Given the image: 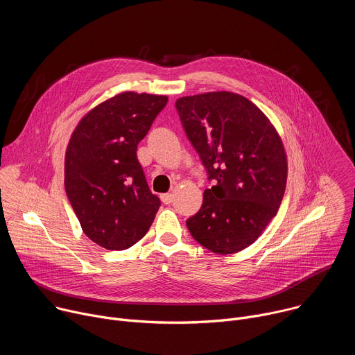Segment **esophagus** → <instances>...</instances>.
Masks as SVG:
<instances>
[{"instance_id":"1","label":"esophagus","mask_w":355,"mask_h":355,"mask_svg":"<svg viewBox=\"0 0 355 355\" xmlns=\"http://www.w3.org/2000/svg\"><path fill=\"white\" fill-rule=\"evenodd\" d=\"M162 200H163V204H166V205H170L171 202H173V193H162Z\"/></svg>"}]
</instances>
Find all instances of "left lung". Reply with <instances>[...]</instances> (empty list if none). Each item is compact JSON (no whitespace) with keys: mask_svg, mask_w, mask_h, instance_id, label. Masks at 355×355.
Masks as SVG:
<instances>
[{"mask_svg":"<svg viewBox=\"0 0 355 355\" xmlns=\"http://www.w3.org/2000/svg\"><path fill=\"white\" fill-rule=\"evenodd\" d=\"M175 108L214 182L187 227L216 254L237 252L259 239L279 209L288 171L281 137L268 118L239 94L182 96Z\"/></svg>","mask_w":355,"mask_h":355,"instance_id":"1","label":"left lung"}]
</instances>
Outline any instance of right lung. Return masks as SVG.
Wrapping results in <instances>:
<instances>
[{
  "mask_svg": "<svg viewBox=\"0 0 355 355\" xmlns=\"http://www.w3.org/2000/svg\"><path fill=\"white\" fill-rule=\"evenodd\" d=\"M167 101L164 95L122 92L91 110L71 135L66 193L85 236L107 250L137 243L160 208L136 150Z\"/></svg>",
  "mask_w": 355,
  "mask_h": 355,
  "instance_id": "1",
  "label": "right lung"
}]
</instances>
